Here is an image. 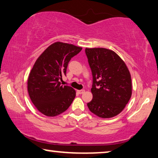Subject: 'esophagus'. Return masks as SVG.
<instances>
[{
  "mask_svg": "<svg viewBox=\"0 0 158 158\" xmlns=\"http://www.w3.org/2000/svg\"><path fill=\"white\" fill-rule=\"evenodd\" d=\"M77 94H83L84 92H85V90H77Z\"/></svg>",
  "mask_w": 158,
  "mask_h": 158,
  "instance_id": "34e87169",
  "label": "esophagus"
}]
</instances>
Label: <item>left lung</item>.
Segmentation results:
<instances>
[{
  "label": "left lung",
  "instance_id": "obj_1",
  "mask_svg": "<svg viewBox=\"0 0 158 158\" xmlns=\"http://www.w3.org/2000/svg\"><path fill=\"white\" fill-rule=\"evenodd\" d=\"M93 75V99L88 107L101 118H111L123 111L131 96L129 70L115 52L106 48H85Z\"/></svg>",
  "mask_w": 158,
  "mask_h": 158
}]
</instances>
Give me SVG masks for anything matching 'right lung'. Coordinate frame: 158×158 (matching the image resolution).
I'll use <instances>...</instances> for the list:
<instances>
[{
  "mask_svg": "<svg viewBox=\"0 0 158 158\" xmlns=\"http://www.w3.org/2000/svg\"><path fill=\"white\" fill-rule=\"evenodd\" d=\"M82 47L55 42L36 60L29 75L28 93L36 109L47 116H56L68 109L76 92L72 87L62 85L60 81L66 75L68 62Z\"/></svg>",
  "mask_w": 158,
  "mask_h": 158,
  "instance_id": "obj_1",
  "label": "right lung"
}]
</instances>
